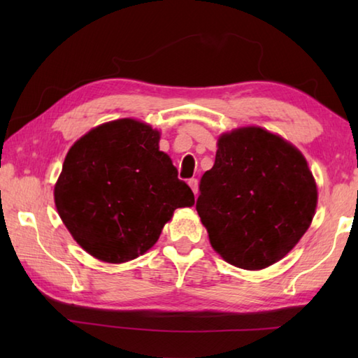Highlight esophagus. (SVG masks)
Instances as JSON below:
<instances>
[{"mask_svg":"<svg viewBox=\"0 0 358 358\" xmlns=\"http://www.w3.org/2000/svg\"><path fill=\"white\" fill-rule=\"evenodd\" d=\"M187 185L191 186V189H192L194 195L196 196V194H199V180H196V178H191V180L187 181Z\"/></svg>","mask_w":358,"mask_h":358,"instance_id":"34e87169","label":"esophagus"}]
</instances>
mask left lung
I'll return each instance as SVG.
<instances>
[{"label": "left lung", "mask_w": 358, "mask_h": 358, "mask_svg": "<svg viewBox=\"0 0 358 358\" xmlns=\"http://www.w3.org/2000/svg\"><path fill=\"white\" fill-rule=\"evenodd\" d=\"M215 163L200 181L196 212L212 248L248 271L281 260L305 235L317 185L301 152L266 129L223 134Z\"/></svg>", "instance_id": "obj_1"}]
</instances>
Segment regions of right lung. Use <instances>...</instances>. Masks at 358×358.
<instances>
[{
	"mask_svg": "<svg viewBox=\"0 0 358 358\" xmlns=\"http://www.w3.org/2000/svg\"><path fill=\"white\" fill-rule=\"evenodd\" d=\"M159 132L132 118L89 131L67 152L55 206L73 240L98 260L124 263L155 245L177 208L195 199Z\"/></svg>",
	"mask_w": 358,
	"mask_h": 358,
	"instance_id": "obj_1",
	"label": "right lung"
}]
</instances>
